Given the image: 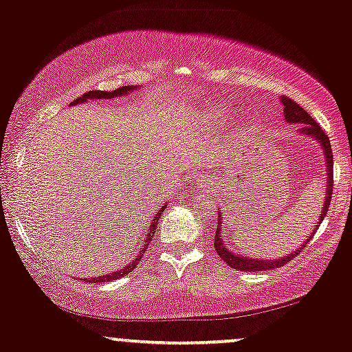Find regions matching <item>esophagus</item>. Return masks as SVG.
Returning <instances> with one entry per match:
<instances>
[{
    "label": "esophagus",
    "instance_id": "obj_1",
    "mask_svg": "<svg viewBox=\"0 0 352 352\" xmlns=\"http://www.w3.org/2000/svg\"><path fill=\"white\" fill-rule=\"evenodd\" d=\"M205 180H206V179H205Z\"/></svg>",
    "mask_w": 352,
    "mask_h": 352
}]
</instances>
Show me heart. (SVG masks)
Returning <instances> with one entry per match:
<instances>
[{
  "label": "heart",
  "mask_w": 352,
  "mask_h": 352,
  "mask_svg": "<svg viewBox=\"0 0 352 352\" xmlns=\"http://www.w3.org/2000/svg\"><path fill=\"white\" fill-rule=\"evenodd\" d=\"M219 108L221 107H218V104H208V107L201 108L200 111L190 120V124H192L195 129H200V131L213 128L219 118Z\"/></svg>",
  "instance_id": "obj_1"
}]
</instances>
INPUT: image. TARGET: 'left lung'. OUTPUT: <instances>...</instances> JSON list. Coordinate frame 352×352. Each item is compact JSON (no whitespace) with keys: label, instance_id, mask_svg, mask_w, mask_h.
<instances>
[{"label":"left lung","instance_id":"1","mask_svg":"<svg viewBox=\"0 0 352 352\" xmlns=\"http://www.w3.org/2000/svg\"><path fill=\"white\" fill-rule=\"evenodd\" d=\"M282 104H283V116H285L287 122H292V124H302L300 128V133L303 135H308V138H313L315 141L320 142L321 149L324 152V159H326V197H324V205H323V211H321L318 221H316V226H320L321 221H323L326 213H328L329 208V201H331V193H333V152H331V142H329V138L324 134V131L320 128L318 122H316L313 118L308 114L305 109L300 107V104L295 103L294 100H290L289 96H282L280 98ZM223 217L224 214L219 211L218 218L214 219V226H217V231H214V251L218 252V256L226 262L228 265H231L232 269L243 270V272H262V270H270V269H278L282 265H285L287 262H290L295 256H298L302 252V249L307 245L308 241L313 238L315 231L311 232L305 243L300 245L295 252L289 254V256L282 257V259H251V257H244L239 256V254L230 251L228 244H224V236L226 234L221 228H223Z\"/></svg>","mask_w":352,"mask_h":352}]
</instances>
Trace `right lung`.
<instances>
[{
  "label": "right lung",
  "instance_id": "right-lung-1",
  "mask_svg": "<svg viewBox=\"0 0 352 352\" xmlns=\"http://www.w3.org/2000/svg\"><path fill=\"white\" fill-rule=\"evenodd\" d=\"M134 90H138V87H121V88H116V90H113V91H98V90H91V91H87L85 93V95H82L80 96L78 100H75V101H72V104H78V103H87V101H90V100H111V98H114V96H124V95H129L131 91H134ZM167 208V203H165V205L162 206V208H159V211H157V214H155L154 218H152V221H151V224H149V231H147V234H146V239H144V244H142V248H141V251H139L138 254H135V257H134V261L131 262V264H128L126 265V267H122L121 270H118V272H111V274H107V275H100V277H91V278H85V280L87 282H90V283H96V282H111V280H118V278H121V277H124V275H128L131 270H133L135 265L139 264V261L142 259V256H144V252H146V249L149 248V243L152 241V236L155 234V230H157V223H159V218L162 217V213H164V210Z\"/></svg>",
  "mask_w": 352,
  "mask_h": 352
}]
</instances>
